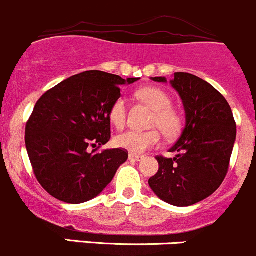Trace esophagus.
<instances>
[{
	"label": "esophagus",
	"instance_id": "1",
	"mask_svg": "<svg viewBox=\"0 0 256 256\" xmlns=\"http://www.w3.org/2000/svg\"><path fill=\"white\" fill-rule=\"evenodd\" d=\"M128 160H130V161H140L141 156H140V154H128Z\"/></svg>",
	"mask_w": 256,
	"mask_h": 256
}]
</instances>
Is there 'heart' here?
<instances>
[{"label": "heart", "mask_w": 256, "mask_h": 256, "mask_svg": "<svg viewBox=\"0 0 256 256\" xmlns=\"http://www.w3.org/2000/svg\"><path fill=\"white\" fill-rule=\"evenodd\" d=\"M136 96L144 104L154 110L151 121V128L161 130L166 138H174L182 130V116L172 108V99L166 92L160 88H144L136 92ZM128 105L124 98H118L109 110V120L116 128H122L126 122ZM150 130L144 132L126 131L114 138V144L118 148L126 150L132 154H141L146 150L156 147L161 142V134L158 130Z\"/></svg>", "instance_id": "1"}]
</instances>
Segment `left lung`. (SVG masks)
<instances>
[{
	"label": "left lung",
	"mask_w": 256,
	"mask_h": 256,
	"mask_svg": "<svg viewBox=\"0 0 256 256\" xmlns=\"http://www.w3.org/2000/svg\"><path fill=\"white\" fill-rule=\"evenodd\" d=\"M154 82H166L161 76ZM171 84L186 110V128L170 152L157 156L158 172L148 180L157 197L177 207H188L213 194L229 170L236 124L226 98L206 80L174 73Z\"/></svg>",
	"instance_id": "obj_1"
}]
</instances>
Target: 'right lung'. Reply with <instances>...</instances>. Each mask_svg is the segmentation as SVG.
Segmentation results:
<instances>
[{
	"instance_id": "obj_1",
	"label": "right lung",
	"mask_w": 256,
	"mask_h": 256,
	"mask_svg": "<svg viewBox=\"0 0 256 256\" xmlns=\"http://www.w3.org/2000/svg\"><path fill=\"white\" fill-rule=\"evenodd\" d=\"M138 80L89 70L40 98L26 124L24 140L34 176L49 194L79 204L112 182L128 152L98 148L112 138L109 110L120 98V86ZM90 148L94 150L90 152Z\"/></svg>"
}]
</instances>
